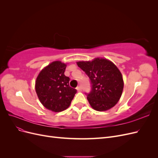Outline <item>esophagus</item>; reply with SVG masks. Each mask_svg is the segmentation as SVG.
I'll use <instances>...</instances> for the list:
<instances>
[{
  "label": "esophagus",
  "instance_id": "34e87169",
  "mask_svg": "<svg viewBox=\"0 0 158 158\" xmlns=\"http://www.w3.org/2000/svg\"><path fill=\"white\" fill-rule=\"evenodd\" d=\"M76 89L78 90V92H82V88H81V86H78L77 88H76Z\"/></svg>",
  "mask_w": 158,
  "mask_h": 158
}]
</instances>
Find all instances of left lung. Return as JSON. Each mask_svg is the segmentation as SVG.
I'll return each instance as SVG.
<instances>
[{"mask_svg":"<svg viewBox=\"0 0 158 158\" xmlns=\"http://www.w3.org/2000/svg\"><path fill=\"white\" fill-rule=\"evenodd\" d=\"M77 64L89 78L92 89L85 94L92 107L103 111L115 106L124 86L122 74L117 66L111 61L99 58L78 62Z\"/></svg>","mask_w":158,"mask_h":158,"instance_id":"left-lung-1","label":"left lung"}]
</instances>
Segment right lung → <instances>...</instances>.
I'll return each mask as SVG.
<instances>
[{"instance_id":"right-lung-1","label":"right lung","mask_w":158,"mask_h":158,"mask_svg":"<svg viewBox=\"0 0 158 158\" xmlns=\"http://www.w3.org/2000/svg\"><path fill=\"white\" fill-rule=\"evenodd\" d=\"M66 65L55 61L43 69L35 82V91L45 108L54 112L67 109L77 90L70 87L68 76L64 75Z\"/></svg>"}]
</instances>
